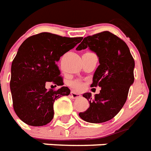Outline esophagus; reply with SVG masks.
Masks as SVG:
<instances>
[{"label": "esophagus", "mask_w": 151, "mask_h": 151, "mask_svg": "<svg viewBox=\"0 0 151 151\" xmlns=\"http://www.w3.org/2000/svg\"><path fill=\"white\" fill-rule=\"evenodd\" d=\"M71 97L72 99H78L80 97V95L79 93L76 92V91H71Z\"/></svg>", "instance_id": "1"}]
</instances>
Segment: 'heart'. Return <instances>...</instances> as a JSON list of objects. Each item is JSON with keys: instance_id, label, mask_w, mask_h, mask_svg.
Here are the masks:
<instances>
[{"instance_id": "heart-1", "label": "heart", "mask_w": 151, "mask_h": 151, "mask_svg": "<svg viewBox=\"0 0 151 151\" xmlns=\"http://www.w3.org/2000/svg\"><path fill=\"white\" fill-rule=\"evenodd\" d=\"M72 85H73V87H75V88H79L81 87V83L79 82H77V81H75V82L72 83Z\"/></svg>"}]
</instances>
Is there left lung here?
Segmentation results:
<instances>
[{"label":"left lung","instance_id":"obj_1","mask_svg":"<svg viewBox=\"0 0 151 151\" xmlns=\"http://www.w3.org/2000/svg\"><path fill=\"white\" fill-rule=\"evenodd\" d=\"M90 50L96 53L99 65L94 73L91 87H100L99 94L84 93L90 104L87 111L79 115L92 123L109 121L122 109L134 83V60L123 40L108 31L85 37L77 50Z\"/></svg>","mask_w":151,"mask_h":151}]
</instances>
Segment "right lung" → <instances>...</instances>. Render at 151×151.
Segmentation results:
<instances>
[{
    "mask_svg": "<svg viewBox=\"0 0 151 151\" xmlns=\"http://www.w3.org/2000/svg\"><path fill=\"white\" fill-rule=\"evenodd\" d=\"M82 40L41 32L27 38L20 45L11 67L10 90L13 109L24 123L40 127L52 121L54 102L68 96L70 89L62 87L47 91L45 85H63L55 63Z\"/></svg>",
    "mask_w": 151,
    "mask_h": 151,
    "instance_id": "add662e5",
    "label": "right lung"
}]
</instances>
